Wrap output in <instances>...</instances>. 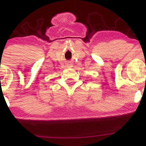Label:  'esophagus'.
I'll return each instance as SVG.
<instances>
[{
	"mask_svg": "<svg viewBox=\"0 0 146 146\" xmlns=\"http://www.w3.org/2000/svg\"><path fill=\"white\" fill-rule=\"evenodd\" d=\"M67 66H68V67H72V66H73V65H72V64H68V65H67Z\"/></svg>",
	"mask_w": 146,
	"mask_h": 146,
	"instance_id": "esophagus-1",
	"label": "esophagus"
}]
</instances>
